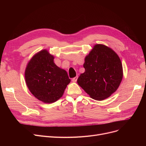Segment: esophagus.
I'll list each match as a JSON object with an SVG mask.
<instances>
[{"mask_svg":"<svg viewBox=\"0 0 146 146\" xmlns=\"http://www.w3.org/2000/svg\"><path fill=\"white\" fill-rule=\"evenodd\" d=\"M77 80H78V76H76V77H74V78L72 79L73 82H76V81H77Z\"/></svg>","mask_w":146,"mask_h":146,"instance_id":"1","label":"esophagus"}]
</instances>
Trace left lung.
<instances>
[{"label":"left lung","mask_w":146,"mask_h":146,"mask_svg":"<svg viewBox=\"0 0 146 146\" xmlns=\"http://www.w3.org/2000/svg\"><path fill=\"white\" fill-rule=\"evenodd\" d=\"M85 71L78 79V85L94 99L103 101L118 88L123 77L117 54L104 44L94 46L85 57Z\"/></svg>","instance_id":"1"}]
</instances>
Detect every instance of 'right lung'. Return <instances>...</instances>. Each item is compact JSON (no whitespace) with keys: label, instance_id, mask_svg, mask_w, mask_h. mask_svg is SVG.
I'll use <instances>...</instances> for the list:
<instances>
[{"label":"right lung","instance_id":"1","mask_svg":"<svg viewBox=\"0 0 146 146\" xmlns=\"http://www.w3.org/2000/svg\"><path fill=\"white\" fill-rule=\"evenodd\" d=\"M54 58L48 50H42L31 58L25 72V82L31 93L45 104L59 99L71 81L66 71L56 66Z\"/></svg>","mask_w":146,"mask_h":146}]
</instances>
